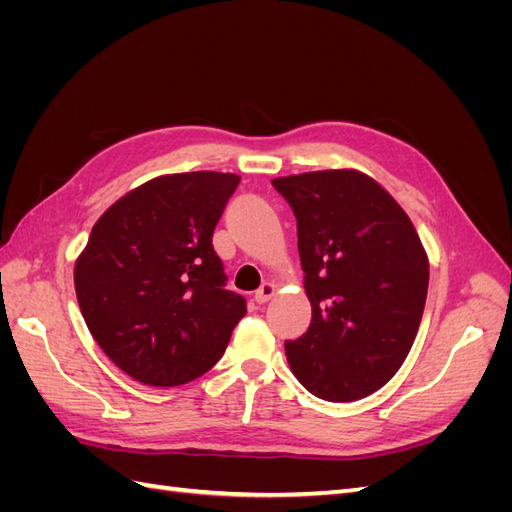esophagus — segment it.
I'll use <instances>...</instances> for the list:
<instances>
[{
  "mask_svg": "<svg viewBox=\"0 0 512 512\" xmlns=\"http://www.w3.org/2000/svg\"><path fill=\"white\" fill-rule=\"evenodd\" d=\"M275 284H271V282H265L262 284L256 292H254V301L258 303V305H262V303H267L269 299H273V294H275Z\"/></svg>",
  "mask_w": 512,
  "mask_h": 512,
  "instance_id": "1",
  "label": "esophagus"
}]
</instances>
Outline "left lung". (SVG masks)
Here are the masks:
<instances>
[{
  "instance_id": "obj_1",
  "label": "left lung",
  "mask_w": 512,
  "mask_h": 512,
  "mask_svg": "<svg viewBox=\"0 0 512 512\" xmlns=\"http://www.w3.org/2000/svg\"><path fill=\"white\" fill-rule=\"evenodd\" d=\"M297 218L309 329L286 342L292 374L327 401L389 382L423 318L429 260L406 211L359 170L273 179Z\"/></svg>"
}]
</instances>
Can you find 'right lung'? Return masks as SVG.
<instances>
[{
  "label": "right lung",
  "mask_w": 512,
  "mask_h": 512,
  "mask_svg": "<svg viewBox=\"0 0 512 512\" xmlns=\"http://www.w3.org/2000/svg\"><path fill=\"white\" fill-rule=\"evenodd\" d=\"M239 181L213 170L156 177L91 228L74 265L76 299L98 346L134 380L179 386L203 376L245 316L211 243Z\"/></svg>",
  "instance_id": "right-lung-1"
}]
</instances>
